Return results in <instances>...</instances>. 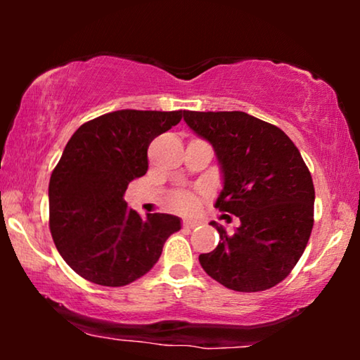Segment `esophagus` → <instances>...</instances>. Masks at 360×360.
I'll return each instance as SVG.
<instances>
[{
	"instance_id": "34e87169",
	"label": "esophagus",
	"mask_w": 360,
	"mask_h": 360,
	"mask_svg": "<svg viewBox=\"0 0 360 360\" xmlns=\"http://www.w3.org/2000/svg\"><path fill=\"white\" fill-rule=\"evenodd\" d=\"M181 226H184L185 229H195L196 226H198V223H196V221H191V219H185L184 223H181Z\"/></svg>"
}]
</instances>
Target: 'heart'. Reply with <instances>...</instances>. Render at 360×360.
<instances>
[{"label":"heart","mask_w":360,"mask_h":360,"mask_svg":"<svg viewBox=\"0 0 360 360\" xmlns=\"http://www.w3.org/2000/svg\"><path fill=\"white\" fill-rule=\"evenodd\" d=\"M175 203L181 210H190L191 206H193V203H195V196L191 195V193H180L179 196H176Z\"/></svg>","instance_id":"1"}]
</instances>
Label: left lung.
<instances>
[{"instance_id": "1", "label": "left lung", "mask_w": 360, "mask_h": 360, "mask_svg": "<svg viewBox=\"0 0 360 360\" xmlns=\"http://www.w3.org/2000/svg\"><path fill=\"white\" fill-rule=\"evenodd\" d=\"M184 120L221 162L216 208L240 221L234 234L211 223L219 243L200 255L201 267L236 292L275 287L302 257L314 223L313 179L302 154L280 127L248 112L184 111Z\"/></svg>"}]
</instances>
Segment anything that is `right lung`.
<instances>
[{"instance_id": "right-lung-1", "label": "right lung", "mask_w": 360, "mask_h": 360, "mask_svg": "<svg viewBox=\"0 0 360 360\" xmlns=\"http://www.w3.org/2000/svg\"><path fill=\"white\" fill-rule=\"evenodd\" d=\"M184 111L120 110L85 122L67 142L49 184V228L72 270L88 282L124 287L154 267L180 219L127 208L124 193L146 175L147 149Z\"/></svg>"}]
</instances>
